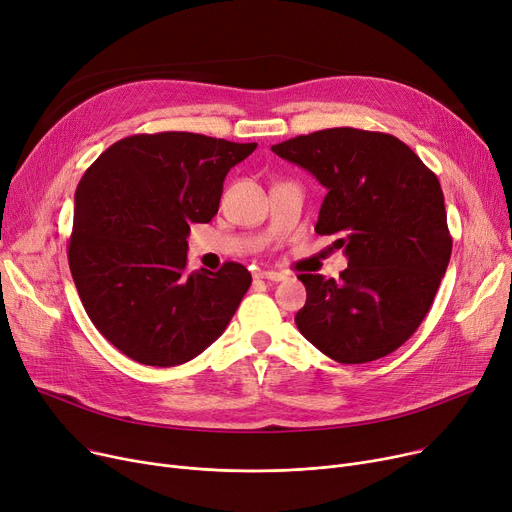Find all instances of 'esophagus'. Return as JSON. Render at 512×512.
Returning a JSON list of instances; mask_svg holds the SVG:
<instances>
[{
	"mask_svg": "<svg viewBox=\"0 0 512 512\" xmlns=\"http://www.w3.org/2000/svg\"><path fill=\"white\" fill-rule=\"evenodd\" d=\"M255 278L270 280V282H280V280H284V274L282 272H274V270H259V272H255Z\"/></svg>",
	"mask_w": 512,
	"mask_h": 512,
	"instance_id": "34e87169",
	"label": "esophagus"
}]
</instances>
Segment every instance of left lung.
<instances>
[{"mask_svg":"<svg viewBox=\"0 0 512 512\" xmlns=\"http://www.w3.org/2000/svg\"><path fill=\"white\" fill-rule=\"evenodd\" d=\"M328 188L315 232L336 236L340 278L299 274V332L330 359L357 365L405 344L434 303L452 253L444 195L417 153L386 132L326 128L272 145Z\"/></svg>","mask_w":512,"mask_h":512,"instance_id":"left-lung-1","label":"left lung"}]
</instances>
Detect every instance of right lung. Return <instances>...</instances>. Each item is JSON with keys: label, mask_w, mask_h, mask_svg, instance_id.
I'll list each match as a JSON object with an SVG mask.
<instances>
[{"label": "right lung", "mask_w": 512, "mask_h": 512, "mask_svg": "<svg viewBox=\"0 0 512 512\" xmlns=\"http://www.w3.org/2000/svg\"><path fill=\"white\" fill-rule=\"evenodd\" d=\"M257 143L132 134L80 178L68 263L95 328L120 353L174 367L218 340L251 286L245 265L186 274L191 224L218 213L224 178Z\"/></svg>", "instance_id": "obj_1"}]
</instances>
